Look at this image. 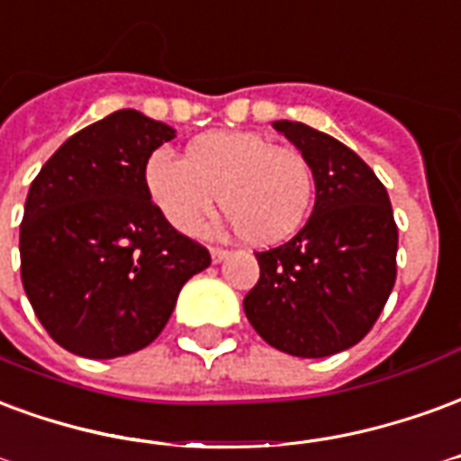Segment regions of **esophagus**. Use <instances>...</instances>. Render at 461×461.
I'll return each mask as SVG.
<instances>
[{"mask_svg": "<svg viewBox=\"0 0 461 461\" xmlns=\"http://www.w3.org/2000/svg\"><path fill=\"white\" fill-rule=\"evenodd\" d=\"M228 255L230 253H228V250H223V248H211V260H213V263H223Z\"/></svg>", "mask_w": 461, "mask_h": 461, "instance_id": "1", "label": "esophagus"}]
</instances>
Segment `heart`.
Instances as JSON below:
<instances>
[{
  "mask_svg": "<svg viewBox=\"0 0 461 461\" xmlns=\"http://www.w3.org/2000/svg\"><path fill=\"white\" fill-rule=\"evenodd\" d=\"M144 186L179 233L194 235L218 201L228 226L248 243L272 245L304 223L314 196L307 159L258 132H206L186 147V159L157 149L144 164Z\"/></svg>",
  "mask_w": 461,
  "mask_h": 461,
  "instance_id": "1",
  "label": "heart"
}]
</instances>
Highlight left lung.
I'll list each match as a JSON object with an SVG mask.
<instances>
[{"label":"left lung","mask_w":461,"mask_h":461,"mask_svg":"<svg viewBox=\"0 0 461 461\" xmlns=\"http://www.w3.org/2000/svg\"><path fill=\"white\" fill-rule=\"evenodd\" d=\"M272 127L307 159L317 198L300 233L255 253L248 321L285 354L324 358L371 331L395 285L398 226L388 191L354 149L302 122Z\"/></svg>","instance_id":"1"}]
</instances>
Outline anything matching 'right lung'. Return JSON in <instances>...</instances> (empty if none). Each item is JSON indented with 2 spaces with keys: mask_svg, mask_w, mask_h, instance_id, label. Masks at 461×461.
<instances>
[{
  "mask_svg": "<svg viewBox=\"0 0 461 461\" xmlns=\"http://www.w3.org/2000/svg\"><path fill=\"white\" fill-rule=\"evenodd\" d=\"M174 127L117 110L60 144L33 179L19 253L23 292L49 337L86 358L140 351L167 327L203 245L167 223L144 186Z\"/></svg>",
  "mask_w": 461,
  "mask_h": 461,
  "instance_id": "right-lung-1",
  "label": "right lung"
}]
</instances>
